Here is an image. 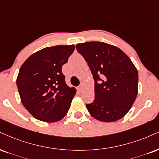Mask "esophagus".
<instances>
[{
	"label": "esophagus",
	"mask_w": 159,
	"mask_h": 159,
	"mask_svg": "<svg viewBox=\"0 0 159 159\" xmlns=\"http://www.w3.org/2000/svg\"><path fill=\"white\" fill-rule=\"evenodd\" d=\"M83 84H81V85H79L77 87V91H81L82 89H83Z\"/></svg>",
	"instance_id": "esophagus-1"
}]
</instances>
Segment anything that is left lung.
<instances>
[{
	"label": "left lung",
	"mask_w": 159,
	"mask_h": 159,
	"mask_svg": "<svg viewBox=\"0 0 159 159\" xmlns=\"http://www.w3.org/2000/svg\"><path fill=\"white\" fill-rule=\"evenodd\" d=\"M76 48L95 81V99L86 104L90 114L105 122L124 117L138 93L139 75L134 64L120 48L105 43L85 42Z\"/></svg>",
	"instance_id": "obj_1"
}]
</instances>
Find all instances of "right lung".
Masks as SVG:
<instances>
[{
    "mask_svg": "<svg viewBox=\"0 0 159 159\" xmlns=\"http://www.w3.org/2000/svg\"><path fill=\"white\" fill-rule=\"evenodd\" d=\"M74 49V45L46 47L20 68L16 83L21 102L38 120L54 122L67 114L76 91L66 85L62 66Z\"/></svg>",
    "mask_w": 159,
    "mask_h": 159,
    "instance_id": "obj_1",
    "label": "right lung"
}]
</instances>
